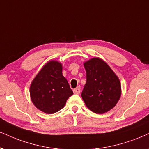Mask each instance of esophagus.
I'll return each instance as SVG.
<instances>
[{"label": "esophagus", "mask_w": 149, "mask_h": 149, "mask_svg": "<svg viewBox=\"0 0 149 149\" xmlns=\"http://www.w3.org/2000/svg\"><path fill=\"white\" fill-rule=\"evenodd\" d=\"M80 92H81V87H80V86H78L77 88H76L73 90V93H74V94H76V95H79Z\"/></svg>", "instance_id": "34e87169"}]
</instances>
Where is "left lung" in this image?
<instances>
[{
	"label": "left lung",
	"mask_w": 149,
	"mask_h": 149,
	"mask_svg": "<svg viewBox=\"0 0 149 149\" xmlns=\"http://www.w3.org/2000/svg\"><path fill=\"white\" fill-rule=\"evenodd\" d=\"M86 84L81 93L86 106L91 111L103 114L115 107L122 95L118 77L106 61L99 57L84 63Z\"/></svg>",
	"instance_id": "obj_1"
}]
</instances>
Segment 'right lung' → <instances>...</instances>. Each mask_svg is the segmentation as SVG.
I'll return each instance as SVG.
<instances>
[{
    "label": "right lung",
    "instance_id": "right-lung-1",
    "mask_svg": "<svg viewBox=\"0 0 149 149\" xmlns=\"http://www.w3.org/2000/svg\"><path fill=\"white\" fill-rule=\"evenodd\" d=\"M62 63L50 60L43 66L32 80L30 88L31 100L36 108L46 114L62 109L73 92L62 74Z\"/></svg>",
    "mask_w": 149,
    "mask_h": 149
}]
</instances>
